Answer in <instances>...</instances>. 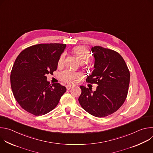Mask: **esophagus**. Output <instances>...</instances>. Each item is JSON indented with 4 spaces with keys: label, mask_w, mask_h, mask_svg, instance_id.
Instances as JSON below:
<instances>
[{
    "label": "esophagus",
    "mask_w": 153,
    "mask_h": 153,
    "mask_svg": "<svg viewBox=\"0 0 153 153\" xmlns=\"http://www.w3.org/2000/svg\"><path fill=\"white\" fill-rule=\"evenodd\" d=\"M66 87H67V90H68L73 88V86H70V85H67V86H66Z\"/></svg>",
    "instance_id": "obj_1"
}]
</instances>
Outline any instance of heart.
<instances>
[{"label":"heart","mask_w":153,"mask_h":153,"mask_svg":"<svg viewBox=\"0 0 153 153\" xmlns=\"http://www.w3.org/2000/svg\"><path fill=\"white\" fill-rule=\"evenodd\" d=\"M73 52L76 56L77 57V59L80 62V63H85L88 62L90 58V52L88 48L85 47V46H79L75 47L73 49ZM65 58V54H63L59 58L58 62V66L60 67L62 65L63 63ZM80 77V74L78 73H73L68 71H65L63 72L61 75L60 77L61 79L67 83L73 84L76 82L77 78Z\"/></svg>","instance_id":"heart-1"}]
</instances>
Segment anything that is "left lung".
I'll list each match as a JSON object with an SVG mask.
<instances>
[{
	"instance_id": "1",
	"label": "left lung",
	"mask_w": 153,
	"mask_h": 153,
	"mask_svg": "<svg viewBox=\"0 0 153 153\" xmlns=\"http://www.w3.org/2000/svg\"><path fill=\"white\" fill-rule=\"evenodd\" d=\"M94 57V70L87 82L97 83L96 90L80 86L81 106L90 114L103 117L120 108L128 94L130 74L123 57L116 51L102 47L91 49Z\"/></svg>"
}]
</instances>
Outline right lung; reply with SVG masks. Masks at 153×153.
<instances>
[{
  "mask_svg": "<svg viewBox=\"0 0 153 153\" xmlns=\"http://www.w3.org/2000/svg\"><path fill=\"white\" fill-rule=\"evenodd\" d=\"M65 48L63 43H41L26 48L16 58L11 86L16 100L27 112L35 116L49 113L66 92V87L50 84L46 76L57 70Z\"/></svg>",
  "mask_w": 153,
  "mask_h": 153,
  "instance_id": "1",
  "label": "right lung"
}]
</instances>
